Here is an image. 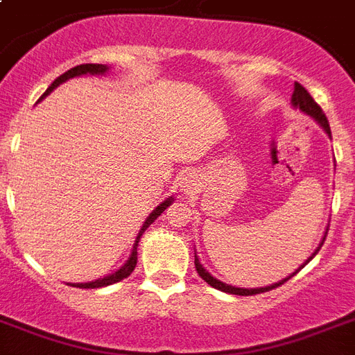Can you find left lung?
I'll return each instance as SVG.
<instances>
[{
  "instance_id": "obj_1",
  "label": "left lung",
  "mask_w": 355,
  "mask_h": 355,
  "mask_svg": "<svg viewBox=\"0 0 355 355\" xmlns=\"http://www.w3.org/2000/svg\"><path fill=\"white\" fill-rule=\"evenodd\" d=\"M291 101H293V105L300 108L302 112H306V114H308V116H311V118L317 119V121H319L320 125H322V128H324L326 132L331 134L330 125H328V118H326L324 112H322V108H320L319 105L315 103L313 97L309 96V92L306 90V88H304L302 85H298V83H295V92H293ZM326 234H328V230H326ZM324 239H326V236L322 237V243H324ZM322 243H320V247H322ZM320 247L317 248V250H315V254L319 252ZM315 254H313V256H315ZM313 256H311V258H313ZM311 258H309V259H311ZM309 259H308V261H309ZM308 261H306V263H308ZM306 263H304V265H306ZM304 265H302V267H304ZM195 269H197V272H199L200 278H202V280H205V282H208V284H210L211 287H216V289H219V291L230 293V295H241V297H248V295H258V293L270 291V289H275V287H280L282 284H286V282L289 280L291 276L297 275V272H293V275L289 276V278H286V280H280V282H278V284H272V286L259 287V289H241V287L228 286V284H223V282L216 280V278H214V276H211L210 272H208V270H206L205 267H202V265H200V261H199V259H197V256H195Z\"/></svg>"
}]
</instances>
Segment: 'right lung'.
Returning a JSON list of instances; mask_svg holds the SVG:
<instances>
[{"instance_id": "1", "label": "right lung", "mask_w": 355, "mask_h": 355, "mask_svg": "<svg viewBox=\"0 0 355 355\" xmlns=\"http://www.w3.org/2000/svg\"><path fill=\"white\" fill-rule=\"evenodd\" d=\"M107 71V66L105 64H80V66H75V68L68 69L66 73H62L60 77H57V79L53 80L51 86L47 88L46 92H44V96L46 97L47 94H51L55 88H57L60 83H64V80L71 79V77H77V75H86V73H92V75H99V73H105ZM40 97V99H42ZM171 205V199L169 200H164L158 208H156L153 214H150L149 217H147V221H145V225L141 227V230H139L138 237H136V243H134V248H132V254H130V258H128V261L125 265H123L121 269L116 270L114 275H108L105 276V278H101V280H96V282H90V284H71L73 287H80V289H96V287H105V286H112V284H116V282H121L123 278H127V276H130V272L134 270V267H136V261H138V252H136V248H138V241L139 237H141V234L147 230V227H149L150 223L155 221L156 217L160 216L162 211L166 210L167 206Z\"/></svg>"}]
</instances>
